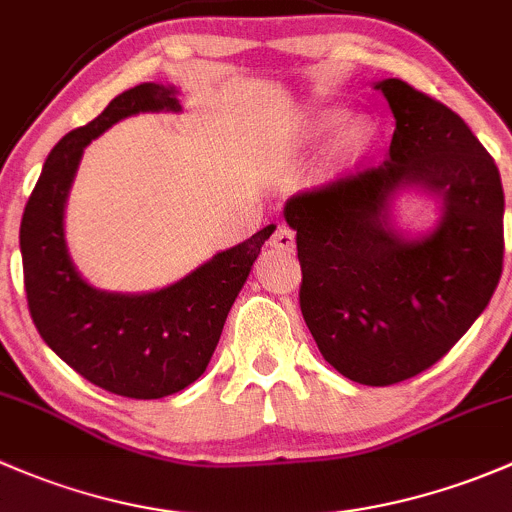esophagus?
<instances>
[{"label": "esophagus", "mask_w": 512, "mask_h": 512, "mask_svg": "<svg viewBox=\"0 0 512 512\" xmlns=\"http://www.w3.org/2000/svg\"><path fill=\"white\" fill-rule=\"evenodd\" d=\"M268 246H271V249H276V251H293L295 234H293L291 226L278 224L276 231H273V236L268 239Z\"/></svg>", "instance_id": "obj_1"}]
</instances>
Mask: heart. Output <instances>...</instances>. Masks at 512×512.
<instances>
[{"label": "heart", "instance_id": "1", "mask_svg": "<svg viewBox=\"0 0 512 512\" xmlns=\"http://www.w3.org/2000/svg\"><path fill=\"white\" fill-rule=\"evenodd\" d=\"M337 123V113L335 110H328V113L320 118V128H333ZM372 140V123L367 118H350L345 125L340 128L335 140V160L340 165H347V162L357 160L362 152L367 150Z\"/></svg>", "mask_w": 512, "mask_h": 512}]
</instances>
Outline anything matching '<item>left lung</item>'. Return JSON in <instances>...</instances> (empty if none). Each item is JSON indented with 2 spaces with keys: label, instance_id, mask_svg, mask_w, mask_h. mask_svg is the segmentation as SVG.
Here are the masks:
<instances>
[{
  "label": "left lung",
  "instance_id": "8db88e82",
  "mask_svg": "<svg viewBox=\"0 0 512 512\" xmlns=\"http://www.w3.org/2000/svg\"><path fill=\"white\" fill-rule=\"evenodd\" d=\"M394 128L382 165L295 194L300 310L325 362L367 387L429 370L486 310L503 273V184L466 123L399 78L379 81ZM421 186L445 202L429 237L388 226V199Z\"/></svg>",
  "mask_w": 512,
  "mask_h": 512
}]
</instances>
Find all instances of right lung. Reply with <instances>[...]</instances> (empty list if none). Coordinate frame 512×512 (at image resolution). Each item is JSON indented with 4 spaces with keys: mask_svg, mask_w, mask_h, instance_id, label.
Segmentation results:
<instances>
[{
    "mask_svg": "<svg viewBox=\"0 0 512 512\" xmlns=\"http://www.w3.org/2000/svg\"><path fill=\"white\" fill-rule=\"evenodd\" d=\"M157 110L177 113V91L140 83L110 100L96 120L71 130L46 157L19 229L26 303L39 335L88 382L130 399L170 397L202 377L263 241L276 229L268 224L155 293L88 286L63 239V207L83 147L128 115Z\"/></svg>",
    "mask_w": 512,
    "mask_h": 512,
    "instance_id": "obj_1",
    "label": "right lung"
}]
</instances>
